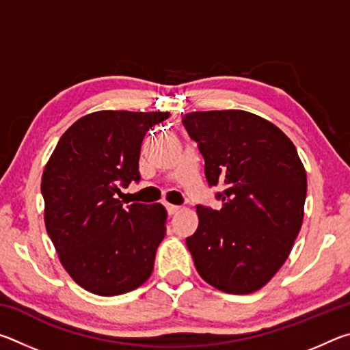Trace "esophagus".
Instances as JSON below:
<instances>
[{"mask_svg": "<svg viewBox=\"0 0 350 350\" xmlns=\"http://www.w3.org/2000/svg\"><path fill=\"white\" fill-rule=\"evenodd\" d=\"M167 210H168V215H170V216H174V215H177V213H179L182 208H180V206H177V205L167 204Z\"/></svg>", "mask_w": 350, "mask_h": 350, "instance_id": "obj_1", "label": "esophagus"}]
</instances>
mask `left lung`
Masks as SVG:
<instances>
[{
    "label": "left lung",
    "instance_id": "1",
    "mask_svg": "<svg viewBox=\"0 0 350 350\" xmlns=\"http://www.w3.org/2000/svg\"><path fill=\"white\" fill-rule=\"evenodd\" d=\"M183 126L205 159L221 210L198 205L187 238L198 273L233 295L264 287L286 262L304 217L307 176L295 145L273 123L241 109L188 112Z\"/></svg>",
    "mask_w": 350,
    "mask_h": 350
}]
</instances>
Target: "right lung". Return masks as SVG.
<instances>
[{
  "label": "right lung",
  "instance_id": "obj_1",
  "mask_svg": "<svg viewBox=\"0 0 350 350\" xmlns=\"http://www.w3.org/2000/svg\"><path fill=\"white\" fill-rule=\"evenodd\" d=\"M170 112L97 111L58 140L41 177L44 225L60 262L88 292L116 296L140 287L165 238L162 204L123 206L118 187L139 180L140 146Z\"/></svg>",
  "mask_w": 350,
  "mask_h": 350
}]
</instances>
